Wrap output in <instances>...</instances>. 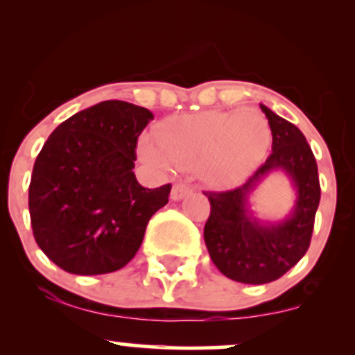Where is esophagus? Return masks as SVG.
Segmentation results:
<instances>
[{
	"mask_svg": "<svg viewBox=\"0 0 355 355\" xmlns=\"http://www.w3.org/2000/svg\"><path fill=\"white\" fill-rule=\"evenodd\" d=\"M189 193V187L185 183H175L172 189V200H182Z\"/></svg>",
	"mask_w": 355,
	"mask_h": 355,
	"instance_id": "34e87169",
	"label": "esophagus"
}]
</instances>
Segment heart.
Instances as JSON below:
<instances>
[{
  "label": "heart",
  "mask_w": 355,
  "mask_h": 355,
  "mask_svg": "<svg viewBox=\"0 0 355 355\" xmlns=\"http://www.w3.org/2000/svg\"><path fill=\"white\" fill-rule=\"evenodd\" d=\"M270 144V130L260 113H200L168 121L158 140H141V157L158 168L193 170L215 187L239 182L259 164Z\"/></svg>",
  "instance_id": "obj_1"
}]
</instances>
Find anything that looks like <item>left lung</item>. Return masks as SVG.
<instances>
[{"instance_id":"obj_1","label":"left lung","mask_w":355,"mask_h":355,"mask_svg":"<svg viewBox=\"0 0 355 355\" xmlns=\"http://www.w3.org/2000/svg\"><path fill=\"white\" fill-rule=\"evenodd\" d=\"M272 130V153L239 189L205 191L210 217L203 239L211 262L223 275L242 284H268L305 255L320 202L315 157L304 133L291 121L260 105ZM272 171H284L296 190V203L280 223H262L248 197Z\"/></svg>"}]
</instances>
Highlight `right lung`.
<instances>
[{"label": "right lung", "instance_id": "right-lung-1", "mask_svg": "<svg viewBox=\"0 0 355 355\" xmlns=\"http://www.w3.org/2000/svg\"><path fill=\"white\" fill-rule=\"evenodd\" d=\"M153 113L108 100L64 120L36 157L30 182L38 247L63 270L100 275L125 267L148 220L168 203L172 185L137 182V140Z\"/></svg>", "mask_w": 355, "mask_h": 355}]
</instances>
